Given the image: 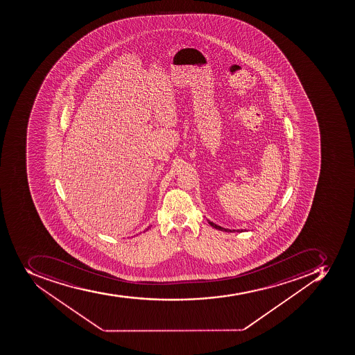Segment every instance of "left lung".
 Segmentation results:
<instances>
[{
	"label": "left lung",
	"mask_w": 355,
	"mask_h": 355,
	"mask_svg": "<svg viewBox=\"0 0 355 355\" xmlns=\"http://www.w3.org/2000/svg\"><path fill=\"white\" fill-rule=\"evenodd\" d=\"M209 225H210L211 227H214V228L218 229V230L225 231V232H236V230H229V229L222 228L220 225H216L214 222H211L210 220H209ZM242 231L243 230H236V232H242Z\"/></svg>",
	"instance_id": "left-lung-1"
}]
</instances>
